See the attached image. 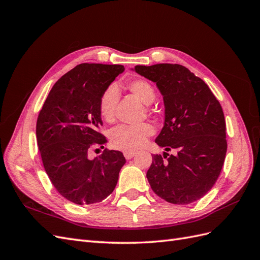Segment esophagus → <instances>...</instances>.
Wrapping results in <instances>:
<instances>
[{
	"label": "esophagus",
	"instance_id": "1",
	"mask_svg": "<svg viewBox=\"0 0 260 260\" xmlns=\"http://www.w3.org/2000/svg\"><path fill=\"white\" fill-rule=\"evenodd\" d=\"M136 155H137V153H136V152H132V151H124V152H123V156H124L127 159L133 158V157H135Z\"/></svg>",
	"mask_w": 260,
	"mask_h": 260
}]
</instances>
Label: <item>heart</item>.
Here are the masks:
<instances>
[{
  "label": "heart",
  "instance_id": "b5f03b06",
  "mask_svg": "<svg viewBox=\"0 0 260 260\" xmlns=\"http://www.w3.org/2000/svg\"><path fill=\"white\" fill-rule=\"evenodd\" d=\"M128 90L144 104H152L156 93L151 82L145 79H133L127 83ZM119 99L117 86L108 85L102 92L99 100V113L102 119L112 122L115 119L116 107ZM154 129L149 123L121 124L114 128L111 132V142L114 147L119 149H138L146 142L148 137L153 135Z\"/></svg>",
  "mask_w": 260,
  "mask_h": 260
}]
</instances>
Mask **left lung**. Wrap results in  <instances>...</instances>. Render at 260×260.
<instances>
[{
    "label": "left lung",
    "mask_w": 260,
    "mask_h": 260,
    "mask_svg": "<svg viewBox=\"0 0 260 260\" xmlns=\"http://www.w3.org/2000/svg\"><path fill=\"white\" fill-rule=\"evenodd\" d=\"M135 70L155 82L164 96L165 124L155 142L166 152L152 156L146 172L152 190L178 205L202 199L216 183L225 158L221 105L208 85L182 65L136 66Z\"/></svg>",
    "instance_id": "obj_1"
}]
</instances>
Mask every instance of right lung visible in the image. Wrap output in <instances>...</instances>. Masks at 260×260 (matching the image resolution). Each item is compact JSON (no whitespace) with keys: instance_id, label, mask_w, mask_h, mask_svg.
<instances>
[{"instance_id":"obj_1","label":"right lung","mask_w":260,"mask_h":260,"mask_svg":"<svg viewBox=\"0 0 260 260\" xmlns=\"http://www.w3.org/2000/svg\"><path fill=\"white\" fill-rule=\"evenodd\" d=\"M123 70L122 65H77L53 85L39 113L37 141L44 169L57 192L78 205L105 200L125 162L121 152L107 148L89 158L93 148L106 143L100 132V96Z\"/></svg>"}]
</instances>
